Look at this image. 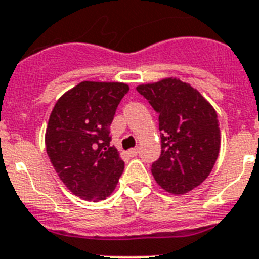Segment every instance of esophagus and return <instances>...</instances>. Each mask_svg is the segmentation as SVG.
<instances>
[{
  "label": "esophagus",
  "mask_w": 259,
  "mask_h": 259,
  "mask_svg": "<svg viewBox=\"0 0 259 259\" xmlns=\"http://www.w3.org/2000/svg\"><path fill=\"white\" fill-rule=\"evenodd\" d=\"M139 152V148L138 147H134V148H130L129 151H127V154H129V156H137Z\"/></svg>",
  "instance_id": "esophagus-1"
}]
</instances>
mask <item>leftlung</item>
<instances>
[{
    "mask_svg": "<svg viewBox=\"0 0 259 259\" xmlns=\"http://www.w3.org/2000/svg\"><path fill=\"white\" fill-rule=\"evenodd\" d=\"M137 91L159 114L161 154L152 163V176L172 194L190 192L207 179L219 155L217 112L177 78L142 84Z\"/></svg>",
    "mask_w": 259,
    "mask_h": 259,
    "instance_id": "left-lung-1",
    "label": "left lung"
}]
</instances>
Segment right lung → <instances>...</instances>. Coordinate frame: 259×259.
Instances as JSON below:
<instances>
[{
    "label": "right lung",
    "mask_w": 259,
    "mask_h": 259,
    "mask_svg": "<svg viewBox=\"0 0 259 259\" xmlns=\"http://www.w3.org/2000/svg\"><path fill=\"white\" fill-rule=\"evenodd\" d=\"M125 83L82 82L58 99L46 133L51 163L73 194L99 202L112 194L125 168L111 146V123Z\"/></svg>",
    "instance_id": "add662e5"
}]
</instances>
